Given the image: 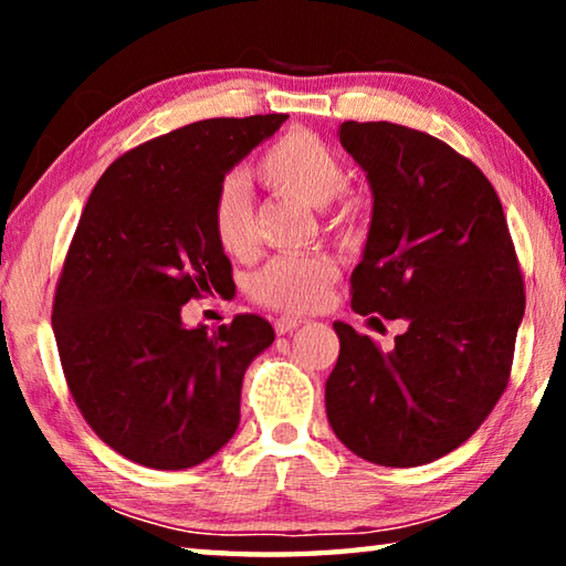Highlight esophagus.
Returning <instances> with one entry per match:
<instances>
[{"mask_svg": "<svg viewBox=\"0 0 566 566\" xmlns=\"http://www.w3.org/2000/svg\"><path fill=\"white\" fill-rule=\"evenodd\" d=\"M302 324H306V322L300 319V317H280V319L274 322V332L282 337V334H290V332H294L296 327H302Z\"/></svg>", "mask_w": 566, "mask_h": 566, "instance_id": "34e87169", "label": "esophagus"}]
</instances>
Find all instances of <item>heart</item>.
I'll use <instances>...</instances> for the list:
<instances>
[{
	"mask_svg": "<svg viewBox=\"0 0 566 566\" xmlns=\"http://www.w3.org/2000/svg\"><path fill=\"white\" fill-rule=\"evenodd\" d=\"M256 179L280 195L319 207L322 227L337 239H354L367 222V202L344 189L347 167L327 142L306 129L286 132L264 151L254 167ZM209 229L217 247L244 260L256 247L252 191L242 177L217 187L209 205ZM337 262L329 254H280L249 276V296L276 312L304 314L317 310L337 280Z\"/></svg>",
	"mask_w": 566,
	"mask_h": 566,
	"instance_id": "heart-1",
	"label": "heart"
}]
</instances>
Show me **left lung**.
Wrapping results in <instances>:
<instances>
[{
	"mask_svg": "<svg viewBox=\"0 0 566 566\" xmlns=\"http://www.w3.org/2000/svg\"><path fill=\"white\" fill-rule=\"evenodd\" d=\"M339 142L375 195L352 310L409 329L385 352L334 322L327 417L367 462L419 467L464 444L510 385L520 260L490 179L447 142L389 122H344Z\"/></svg>",
	"mask_w": 566,
	"mask_h": 566,
	"instance_id": "obj_1",
	"label": "left lung"
}]
</instances>
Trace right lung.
<instances>
[{"label":"right lung","instance_id":"add662e5","mask_svg":"<svg viewBox=\"0 0 566 566\" xmlns=\"http://www.w3.org/2000/svg\"><path fill=\"white\" fill-rule=\"evenodd\" d=\"M286 114L187 124L124 151L92 189L56 280L52 327L76 409L104 444L187 469L239 424L242 379L274 342L256 314L187 329L181 306L232 282L209 229L224 175Z\"/></svg>","mask_w":566,"mask_h":566}]
</instances>
